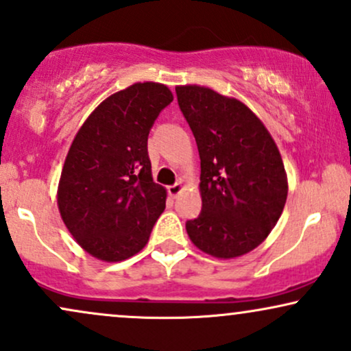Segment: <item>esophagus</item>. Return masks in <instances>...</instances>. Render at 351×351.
Here are the masks:
<instances>
[{
  "instance_id": "obj_1",
  "label": "esophagus",
  "mask_w": 351,
  "mask_h": 351,
  "mask_svg": "<svg viewBox=\"0 0 351 351\" xmlns=\"http://www.w3.org/2000/svg\"><path fill=\"white\" fill-rule=\"evenodd\" d=\"M181 189H183V184L175 183V184H171V186H168V194H170L171 197H176L181 193Z\"/></svg>"
}]
</instances>
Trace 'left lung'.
Wrapping results in <instances>:
<instances>
[{"mask_svg": "<svg viewBox=\"0 0 351 351\" xmlns=\"http://www.w3.org/2000/svg\"><path fill=\"white\" fill-rule=\"evenodd\" d=\"M178 106L201 158V214L186 222L199 250L235 258L258 247L276 226L288 180L280 150L243 103L204 86H176Z\"/></svg>", "mask_w": 351, "mask_h": 351, "instance_id": "left-lung-1", "label": "left lung"}]
</instances>
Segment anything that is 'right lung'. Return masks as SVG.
Segmentation results:
<instances>
[{
  "label": "right lung",
  "instance_id": "add662e5",
  "mask_svg": "<svg viewBox=\"0 0 351 351\" xmlns=\"http://www.w3.org/2000/svg\"><path fill=\"white\" fill-rule=\"evenodd\" d=\"M173 101L160 83H135L104 99L71 143L58 210L90 255L122 261L141 252L165 209L167 191L154 183L147 141Z\"/></svg>",
  "mask_w": 351,
  "mask_h": 351
}]
</instances>
